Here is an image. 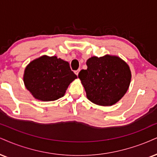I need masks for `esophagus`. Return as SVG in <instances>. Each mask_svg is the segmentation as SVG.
<instances>
[{"label": "esophagus", "instance_id": "34e87169", "mask_svg": "<svg viewBox=\"0 0 157 157\" xmlns=\"http://www.w3.org/2000/svg\"><path fill=\"white\" fill-rule=\"evenodd\" d=\"M79 71H80V69H78V70H77V71H75V74H76L77 75H78Z\"/></svg>", "mask_w": 157, "mask_h": 157}]
</instances>
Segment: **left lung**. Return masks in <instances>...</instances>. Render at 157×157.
I'll return each instance as SVG.
<instances>
[{
	"instance_id": "left-lung-1",
	"label": "left lung",
	"mask_w": 157,
	"mask_h": 157,
	"mask_svg": "<svg viewBox=\"0 0 157 157\" xmlns=\"http://www.w3.org/2000/svg\"><path fill=\"white\" fill-rule=\"evenodd\" d=\"M86 65L87 69L82 70L78 76L88 100L101 106L119 102L131 82L132 74L127 63L118 56L105 55L89 58Z\"/></svg>"
}]
</instances>
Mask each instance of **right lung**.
Returning <instances> with one entry per match:
<instances>
[{
    "instance_id": "right-lung-1",
    "label": "right lung",
    "mask_w": 157,
    "mask_h": 157,
    "mask_svg": "<svg viewBox=\"0 0 157 157\" xmlns=\"http://www.w3.org/2000/svg\"><path fill=\"white\" fill-rule=\"evenodd\" d=\"M77 75L71 71L68 62L57 56L43 55L30 62L25 69V87L36 99L54 101L64 96Z\"/></svg>"
}]
</instances>
